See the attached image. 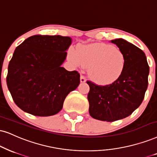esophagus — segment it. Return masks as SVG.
I'll use <instances>...</instances> for the list:
<instances>
[{"label":"esophagus","mask_w":157,"mask_h":157,"mask_svg":"<svg viewBox=\"0 0 157 157\" xmlns=\"http://www.w3.org/2000/svg\"><path fill=\"white\" fill-rule=\"evenodd\" d=\"M86 82V79H85V77H84V76H80V82H82V83H83V82Z\"/></svg>","instance_id":"1"}]
</instances>
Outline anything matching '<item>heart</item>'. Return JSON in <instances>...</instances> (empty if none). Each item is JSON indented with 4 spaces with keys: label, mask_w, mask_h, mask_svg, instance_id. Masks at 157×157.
Returning a JSON list of instances; mask_svg holds the SVG:
<instances>
[{
    "label": "heart",
    "mask_w": 157,
    "mask_h": 157,
    "mask_svg": "<svg viewBox=\"0 0 157 157\" xmlns=\"http://www.w3.org/2000/svg\"><path fill=\"white\" fill-rule=\"evenodd\" d=\"M69 59L79 67H88V75L100 85H109L117 80L125 69L127 58L114 45L103 43L80 45L71 50Z\"/></svg>",
    "instance_id": "obj_1"
}]
</instances>
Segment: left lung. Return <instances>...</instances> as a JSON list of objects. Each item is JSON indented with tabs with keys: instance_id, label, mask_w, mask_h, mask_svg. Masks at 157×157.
<instances>
[{
	"instance_id": "1",
	"label": "left lung",
	"mask_w": 157,
	"mask_h": 157,
	"mask_svg": "<svg viewBox=\"0 0 157 157\" xmlns=\"http://www.w3.org/2000/svg\"><path fill=\"white\" fill-rule=\"evenodd\" d=\"M126 56L125 69L112 84L101 86L88 81L89 114L96 120L114 122L130 116L141 104L148 88L147 59L139 48L122 38L111 40Z\"/></svg>"
}]
</instances>
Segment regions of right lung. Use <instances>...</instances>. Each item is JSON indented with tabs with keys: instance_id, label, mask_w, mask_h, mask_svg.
Returning <instances> with one entry per match:
<instances>
[{
	"instance_id": "add662e5",
	"label": "right lung",
	"mask_w": 157,
	"mask_h": 157,
	"mask_svg": "<svg viewBox=\"0 0 157 157\" xmlns=\"http://www.w3.org/2000/svg\"><path fill=\"white\" fill-rule=\"evenodd\" d=\"M72 38L33 35L17 47L8 67L7 86L24 112L39 117L60 112L64 99L80 84V74L61 65Z\"/></svg>"
}]
</instances>
